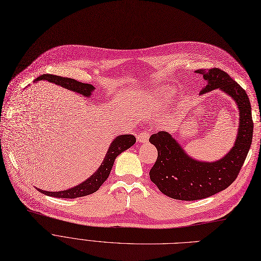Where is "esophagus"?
Listing matches in <instances>:
<instances>
[{
  "label": "esophagus",
  "mask_w": 261,
  "mask_h": 261,
  "mask_svg": "<svg viewBox=\"0 0 261 261\" xmlns=\"http://www.w3.org/2000/svg\"><path fill=\"white\" fill-rule=\"evenodd\" d=\"M148 138H150V135H148L147 132H141L137 135V141L140 143H146L148 141Z\"/></svg>",
  "instance_id": "1"
}]
</instances>
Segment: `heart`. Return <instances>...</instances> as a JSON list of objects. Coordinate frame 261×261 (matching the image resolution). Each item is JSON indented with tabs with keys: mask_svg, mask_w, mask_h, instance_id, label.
Listing matches in <instances>:
<instances>
[{
	"mask_svg": "<svg viewBox=\"0 0 261 261\" xmlns=\"http://www.w3.org/2000/svg\"><path fill=\"white\" fill-rule=\"evenodd\" d=\"M163 92H164V93H166V94H170V93H171V91H170V90H163Z\"/></svg>",
	"mask_w": 261,
	"mask_h": 261,
	"instance_id": "heart-1",
	"label": "heart"
}]
</instances>
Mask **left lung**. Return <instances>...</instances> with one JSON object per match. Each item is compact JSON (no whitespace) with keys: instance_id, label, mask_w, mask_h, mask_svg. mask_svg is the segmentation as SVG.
Segmentation results:
<instances>
[{"instance_id":"left-lung-1","label":"left lung","mask_w":261,"mask_h":261,"mask_svg":"<svg viewBox=\"0 0 261 261\" xmlns=\"http://www.w3.org/2000/svg\"><path fill=\"white\" fill-rule=\"evenodd\" d=\"M207 81L200 94L220 89L228 94L239 109V128L231 150L220 160L206 163L191 158L167 132L150 137L158 156L150 178L164 194L180 201H195L226 189L237 178L253 139L252 108L245 90L221 69L195 71Z\"/></svg>"}]
</instances>
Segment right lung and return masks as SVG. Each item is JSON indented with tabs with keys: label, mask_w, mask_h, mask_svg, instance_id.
Masks as SVG:
<instances>
[{
	"label": "right lung",
	"mask_w": 261,
	"mask_h": 261,
	"mask_svg": "<svg viewBox=\"0 0 261 261\" xmlns=\"http://www.w3.org/2000/svg\"><path fill=\"white\" fill-rule=\"evenodd\" d=\"M41 80H45L51 83H54L56 85H59L68 90L77 92L86 97L87 96L89 97L92 91L94 90V87L90 84H84L73 79L52 75V74H43V75L37 77L34 81V83ZM135 142H136V138L133 135H121L116 137V139L111 142L107 151V154L100 168H98L97 171L94 172V174H92L88 179H86L79 186H75V187L70 188L68 190H64V191H58V192L44 191L41 189H37V190L45 195L61 197V198H76L81 196L89 195L95 192L96 190H98V188L101 187L103 182L108 178L109 173L111 169H113L114 161L116 160L117 156L120 155L122 152L127 150V148H129L132 145H134Z\"/></svg>",
	"instance_id": "add662e5"
}]
</instances>
